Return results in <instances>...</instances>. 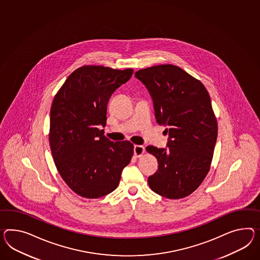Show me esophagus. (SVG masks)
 Instances as JSON below:
<instances>
[{
	"mask_svg": "<svg viewBox=\"0 0 260 260\" xmlns=\"http://www.w3.org/2000/svg\"><path fill=\"white\" fill-rule=\"evenodd\" d=\"M145 153L144 147L141 145H135L134 146V154L136 157H140L143 153Z\"/></svg>",
	"mask_w": 260,
	"mask_h": 260,
	"instance_id": "34e87169",
	"label": "esophagus"
}]
</instances>
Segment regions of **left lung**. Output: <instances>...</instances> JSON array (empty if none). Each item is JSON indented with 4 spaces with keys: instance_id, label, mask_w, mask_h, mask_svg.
I'll use <instances>...</instances> for the list:
<instances>
[{
    "instance_id": "1",
    "label": "left lung",
    "mask_w": 260,
    "mask_h": 260,
    "mask_svg": "<svg viewBox=\"0 0 260 260\" xmlns=\"http://www.w3.org/2000/svg\"><path fill=\"white\" fill-rule=\"evenodd\" d=\"M135 76L153 100L154 116L167 127V148L148 146L158 161L151 189L168 199L188 196L209 172L218 136L210 96L200 81L171 64L140 70Z\"/></svg>"
}]
</instances>
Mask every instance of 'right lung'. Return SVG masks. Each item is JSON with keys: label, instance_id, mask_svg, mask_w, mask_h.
<instances>
[{"label": "right lung", "instance_id": "1", "mask_svg": "<svg viewBox=\"0 0 260 260\" xmlns=\"http://www.w3.org/2000/svg\"><path fill=\"white\" fill-rule=\"evenodd\" d=\"M103 66H83L55 95L50 113L49 141L62 179L84 198H100L120 183L132 158L130 141L114 142L99 127L107 124V103L133 74Z\"/></svg>", "mask_w": 260, "mask_h": 260}]
</instances>
